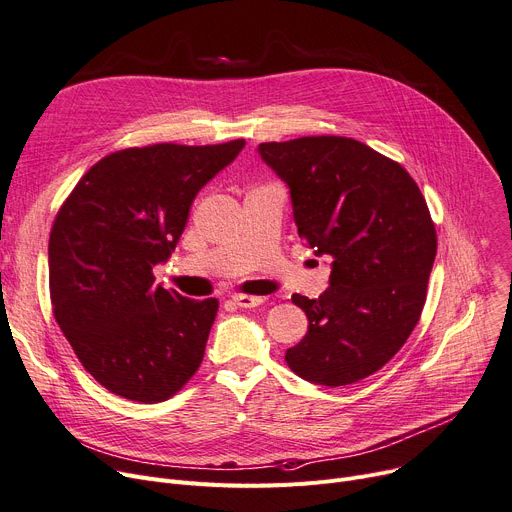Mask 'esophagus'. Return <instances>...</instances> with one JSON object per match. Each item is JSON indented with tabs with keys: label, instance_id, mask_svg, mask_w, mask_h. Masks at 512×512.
Returning a JSON list of instances; mask_svg holds the SVG:
<instances>
[{
	"label": "esophagus",
	"instance_id": "1",
	"mask_svg": "<svg viewBox=\"0 0 512 512\" xmlns=\"http://www.w3.org/2000/svg\"><path fill=\"white\" fill-rule=\"evenodd\" d=\"M232 301H234L238 307L251 309V307H259L265 299H263V297H255V294H234Z\"/></svg>",
	"mask_w": 512,
	"mask_h": 512
}]
</instances>
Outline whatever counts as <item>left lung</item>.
<instances>
[{"instance_id":"1","label":"left lung","mask_w":512,"mask_h":512,"mask_svg":"<svg viewBox=\"0 0 512 512\" xmlns=\"http://www.w3.org/2000/svg\"><path fill=\"white\" fill-rule=\"evenodd\" d=\"M288 184L299 236L330 255L319 299L292 294L309 317L288 367L321 386H346L382 369L421 317L438 238L417 182L398 161L348 137L261 143Z\"/></svg>"}]
</instances>
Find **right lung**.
<instances>
[{"instance_id":"add662e5","label":"right lung","mask_w":512,"mask_h":512,"mask_svg":"<svg viewBox=\"0 0 512 512\" xmlns=\"http://www.w3.org/2000/svg\"><path fill=\"white\" fill-rule=\"evenodd\" d=\"M245 147L157 143L99 159L58 209L49 234L53 317L93 378L128 400L172 398L197 373L218 299L155 284L193 199Z\"/></svg>"}]
</instances>
